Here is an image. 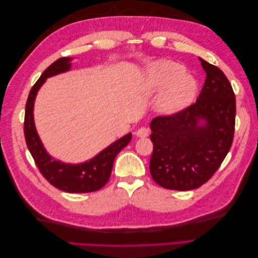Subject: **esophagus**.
<instances>
[{
	"mask_svg": "<svg viewBox=\"0 0 258 258\" xmlns=\"http://www.w3.org/2000/svg\"><path fill=\"white\" fill-rule=\"evenodd\" d=\"M136 135L140 138H145V137H148V135H150V129L146 128V127H141L139 128L136 132Z\"/></svg>",
	"mask_w": 258,
	"mask_h": 258,
	"instance_id": "obj_1",
	"label": "esophagus"
}]
</instances>
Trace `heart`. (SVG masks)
<instances>
[{
    "mask_svg": "<svg viewBox=\"0 0 258 258\" xmlns=\"http://www.w3.org/2000/svg\"><path fill=\"white\" fill-rule=\"evenodd\" d=\"M185 68L176 62H156L147 72L146 86L153 92L161 91L157 108L161 113H174L188 106L196 97L198 86Z\"/></svg>",
    "mask_w": 258,
    "mask_h": 258,
    "instance_id": "1",
    "label": "heart"
}]
</instances>
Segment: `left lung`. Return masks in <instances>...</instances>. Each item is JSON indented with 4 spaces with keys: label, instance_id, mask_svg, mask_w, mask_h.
<instances>
[{
    "label": "left lung",
    "instance_id": "8db88e82",
    "mask_svg": "<svg viewBox=\"0 0 258 258\" xmlns=\"http://www.w3.org/2000/svg\"><path fill=\"white\" fill-rule=\"evenodd\" d=\"M207 79L197 101L151 122L150 171L159 186L190 190L207 183L228 154L236 122V97L221 69L200 58ZM205 120L204 125L199 124Z\"/></svg>",
    "mask_w": 258,
    "mask_h": 258
}]
</instances>
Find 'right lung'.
<instances>
[{
	"label": "right lung",
	"instance_id": "obj_1",
	"mask_svg": "<svg viewBox=\"0 0 258 258\" xmlns=\"http://www.w3.org/2000/svg\"><path fill=\"white\" fill-rule=\"evenodd\" d=\"M70 68H71V58L62 57L46 69L33 85L26 104L23 131H25L27 146L36 167L52 186L67 192H92L102 188L110 179L116 155L129 144L132 135L128 134L117 140L98 154L95 158L80 165H67L50 157L45 151L34 126V100L38 89L47 77L67 72Z\"/></svg>",
	"mask_w": 258,
	"mask_h": 258
}]
</instances>
